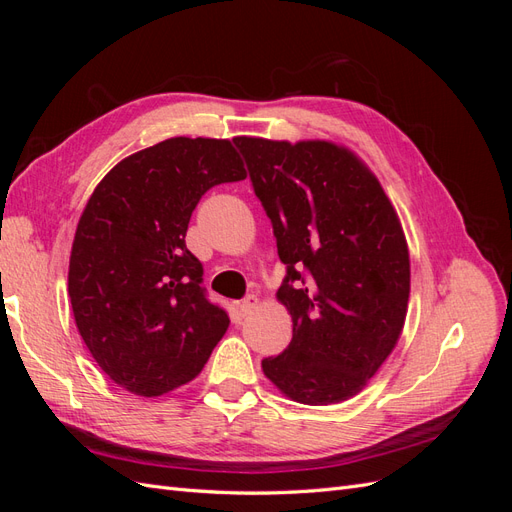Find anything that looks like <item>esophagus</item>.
Instances as JSON below:
<instances>
[{"mask_svg":"<svg viewBox=\"0 0 512 512\" xmlns=\"http://www.w3.org/2000/svg\"><path fill=\"white\" fill-rule=\"evenodd\" d=\"M256 305H258V299L254 297V294H247V297L239 303V312H241V316L252 314L254 309H256Z\"/></svg>","mask_w":512,"mask_h":512,"instance_id":"34e87169","label":"esophagus"}]
</instances>
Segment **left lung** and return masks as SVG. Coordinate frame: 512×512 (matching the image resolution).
Masks as SVG:
<instances>
[{"label":"left lung","instance_id":"8db88e82","mask_svg":"<svg viewBox=\"0 0 512 512\" xmlns=\"http://www.w3.org/2000/svg\"><path fill=\"white\" fill-rule=\"evenodd\" d=\"M235 145L286 265L277 299L292 339L262 371L299 404H339L365 389L406 322L410 254L395 207L346 147L252 136Z\"/></svg>","mask_w":512,"mask_h":512}]
</instances>
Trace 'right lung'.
Here are the masks:
<instances>
[{"instance_id":"obj_1","label":"right lung","mask_w":512,"mask_h":512,"mask_svg":"<svg viewBox=\"0 0 512 512\" xmlns=\"http://www.w3.org/2000/svg\"><path fill=\"white\" fill-rule=\"evenodd\" d=\"M247 173L226 138H168L136 151L87 200L72 243L76 327L121 389L158 397L194 380L228 329L185 232L213 185Z\"/></svg>"}]
</instances>
